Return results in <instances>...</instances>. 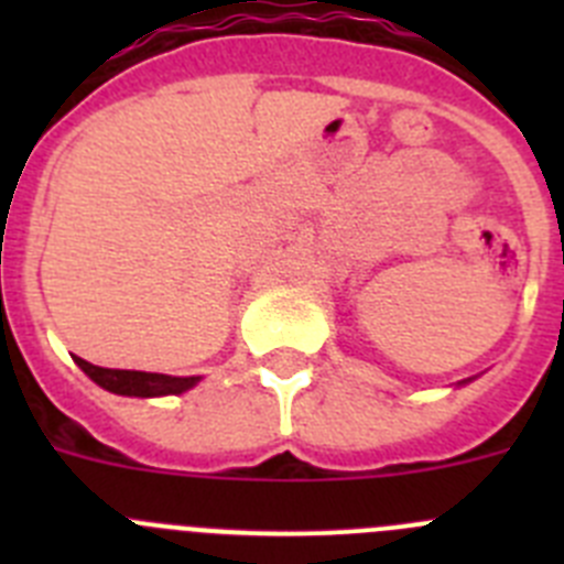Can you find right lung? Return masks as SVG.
Segmentation results:
<instances>
[{"label":"right lung","instance_id":"add662e5","mask_svg":"<svg viewBox=\"0 0 564 564\" xmlns=\"http://www.w3.org/2000/svg\"><path fill=\"white\" fill-rule=\"evenodd\" d=\"M76 364L87 372L98 387L115 392V395H138V398H154V395H181V392L192 390L197 378H172L161 376V372H138V370H109V367H96V364L84 361L76 356Z\"/></svg>","mask_w":564,"mask_h":564}]
</instances>
